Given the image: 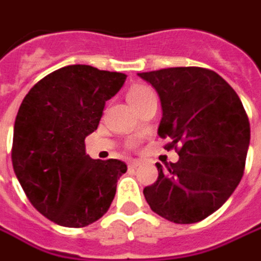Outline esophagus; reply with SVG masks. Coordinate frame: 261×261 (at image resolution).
Masks as SVG:
<instances>
[{
	"label": "esophagus",
	"mask_w": 261,
	"mask_h": 261,
	"mask_svg": "<svg viewBox=\"0 0 261 261\" xmlns=\"http://www.w3.org/2000/svg\"><path fill=\"white\" fill-rule=\"evenodd\" d=\"M139 165V161L138 159H130L129 162H127V167L129 168H136Z\"/></svg>",
	"instance_id": "1"
}]
</instances>
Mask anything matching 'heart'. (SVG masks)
I'll list each match as a JSON object with an SVG mask.
<instances>
[{
    "instance_id": "heart-1",
    "label": "heart",
    "mask_w": 261,
    "mask_h": 261,
    "mask_svg": "<svg viewBox=\"0 0 261 261\" xmlns=\"http://www.w3.org/2000/svg\"><path fill=\"white\" fill-rule=\"evenodd\" d=\"M151 94H153V92H152V89H149L148 86L136 85L129 89V92H127V100L135 108L136 105H139V103L145 100Z\"/></svg>"
}]
</instances>
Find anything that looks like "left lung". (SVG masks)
<instances>
[{
	"instance_id": "1",
	"label": "left lung",
	"mask_w": 261,
	"mask_h": 261,
	"mask_svg": "<svg viewBox=\"0 0 261 261\" xmlns=\"http://www.w3.org/2000/svg\"><path fill=\"white\" fill-rule=\"evenodd\" d=\"M158 92L162 120L158 135L169 139L178 162L158 168L143 188L153 213L176 224L211 216L228 200L244 174L250 122L240 97L216 71L169 67L138 73Z\"/></svg>"
}]
</instances>
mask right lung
Returning <instances> with one entry per match:
<instances>
[{
  "label": "right lung",
  "instance_id": "1",
  "mask_svg": "<svg viewBox=\"0 0 261 261\" xmlns=\"http://www.w3.org/2000/svg\"><path fill=\"white\" fill-rule=\"evenodd\" d=\"M126 74L73 64L47 74L21 103L12 136L14 172L38 213L80 228L109 210L126 164L92 159L85 139L97 129L105 103Z\"/></svg>",
  "mask_w": 261,
  "mask_h": 261
}]
</instances>
